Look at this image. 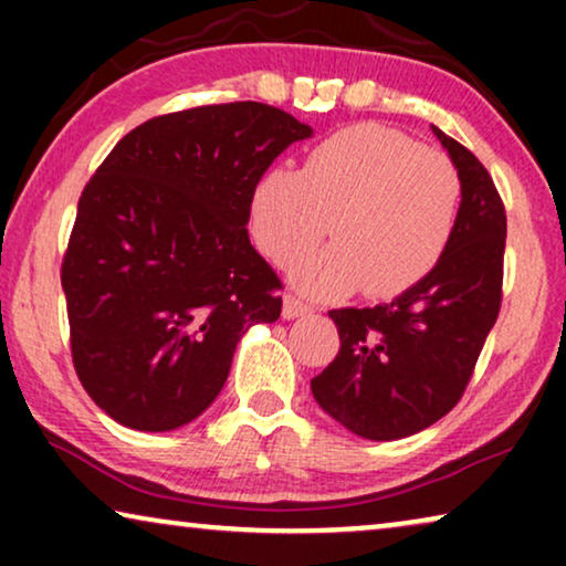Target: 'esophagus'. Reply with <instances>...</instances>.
Returning a JSON list of instances; mask_svg holds the SVG:
<instances>
[{"instance_id":"1","label":"esophagus","mask_w":566,"mask_h":566,"mask_svg":"<svg viewBox=\"0 0 566 566\" xmlns=\"http://www.w3.org/2000/svg\"><path fill=\"white\" fill-rule=\"evenodd\" d=\"M306 314H312V306H306L304 301H298L296 296L283 298V319H298V316Z\"/></svg>"}]
</instances>
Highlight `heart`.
<instances>
[{"label":"heart","mask_w":566,"mask_h":566,"mask_svg":"<svg viewBox=\"0 0 566 566\" xmlns=\"http://www.w3.org/2000/svg\"><path fill=\"white\" fill-rule=\"evenodd\" d=\"M461 182L443 154L401 130L363 123L308 151L301 172L275 167L252 196V239L289 268L327 234L335 244L301 262L293 281L312 296L355 289L399 296L424 281L451 244Z\"/></svg>","instance_id":"heart-1"}]
</instances>
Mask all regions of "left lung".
Instances as JSON below:
<instances>
[{"label":"left lung","instance_id":"obj_1","mask_svg":"<svg viewBox=\"0 0 566 566\" xmlns=\"http://www.w3.org/2000/svg\"><path fill=\"white\" fill-rule=\"evenodd\" d=\"M432 134L461 180L451 244L389 304L329 312L339 353L312 378L316 405L366 440L415 436L451 412L500 314L505 206L467 146L436 126Z\"/></svg>","mask_w":566,"mask_h":566}]
</instances>
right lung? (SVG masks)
Listing matches in <instances>:
<instances>
[{
	"mask_svg": "<svg viewBox=\"0 0 566 566\" xmlns=\"http://www.w3.org/2000/svg\"><path fill=\"white\" fill-rule=\"evenodd\" d=\"M312 126L262 103L142 123L87 182L61 265L72 358L92 401L130 430L206 412L281 281L250 244L260 177Z\"/></svg>",
	"mask_w": 566,
	"mask_h": 566,
	"instance_id": "obj_1",
	"label": "right lung"
}]
</instances>
